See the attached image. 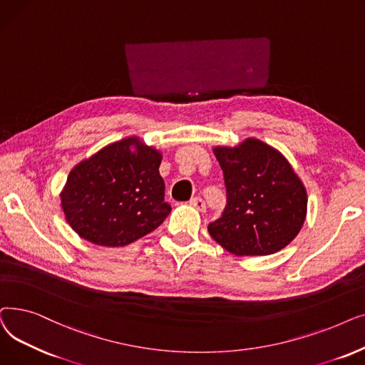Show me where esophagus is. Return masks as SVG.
I'll return each instance as SVG.
<instances>
[{
    "instance_id": "esophagus-1",
    "label": "esophagus",
    "mask_w": 365,
    "mask_h": 365,
    "mask_svg": "<svg viewBox=\"0 0 365 365\" xmlns=\"http://www.w3.org/2000/svg\"><path fill=\"white\" fill-rule=\"evenodd\" d=\"M190 205H192L193 207H196L199 212H206V203H205V200L202 197L192 199V200H190Z\"/></svg>"
}]
</instances>
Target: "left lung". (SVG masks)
I'll list each match as a JSON object with an SVG mask.
<instances>
[{
    "label": "left lung",
    "instance_id": "obj_1",
    "mask_svg": "<svg viewBox=\"0 0 365 365\" xmlns=\"http://www.w3.org/2000/svg\"><path fill=\"white\" fill-rule=\"evenodd\" d=\"M227 205L207 225L212 239L235 255H270L296 237L306 220L304 184L285 155L272 145L245 138L235 147L217 145Z\"/></svg>",
    "mask_w": 365,
    "mask_h": 365
}]
</instances>
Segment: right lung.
Returning a JSON list of instances; mask_svg holds the SVG:
<instances>
[{
  "label": "right lung",
  "instance_id": "1",
  "mask_svg": "<svg viewBox=\"0 0 365 365\" xmlns=\"http://www.w3.org/2000/svg\"><path fill=\"white\" fill-rule=\"evenodd\" d=\"M162 153L128 136L77 163L61 192L66 222L99 247H126L165 221Z\"/></svg>",
  "mask_w": 365,
  "mask_h": 365
}]
</instances>
